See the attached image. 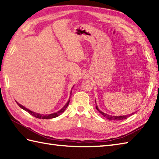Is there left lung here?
<instances>
[{"instance_id":"8db88e82","label":"left lung","mask_w":159,"mask_h":159,"mask_svg":"<svg viewBox=\"0 0 159 159\" xmlns=\"http://www.w3.org/2000/svg\"><path fill=\"white\" fill-rule=\"evenodd\" d=\"M96 109L99 111V112L102 115V116H104V117H105L106 118H107L108 120H125V119H127V118L128 117H130L131 115L130 114V115H128V116H110V115H108V114H107V113H103V112H102V111H101L98 108V106L96 105ZM133 114H134V113H133Z\"/></svg>"}]
</instances>
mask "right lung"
<instances>
[{"mask_svg":"<svg viewBox=\"0 0 159 159\" xmlns=\"http://www.w3.org/2000/svg\"><path fill=\"white\" fill-rule=\"evenodd\" d=\"M71 93H72V92H70V94H71ZM69 102H70V99H69L68 101H67V103L65 104V106H64L60 111H59L58 112L55 113H52V114H49V115H43V114L37 113H35V112H33V111H30V110L28 109H26V108H25V107H23L22 105H21V104H19L18 102H17V104H18V106H19L20 108H21V109H24V110L26 111H27V112H28L29 114L32 115L33 116L35 117L36 118H39V119H52V118H55V117H58L59 116H60V115L61 114V113L63 112V111L66 110V109L67 107V106H68Z\"/></svg>","mask_w":159,"mask_h":159,"instance_id":"add662e5","label":"right lung"}]
</instances>
